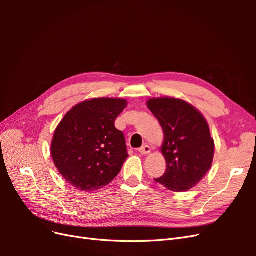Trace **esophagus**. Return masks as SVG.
I'll list each match as a JSON object with an SVG mask.
<instances>
[{"mask_svg": "<svg viewBox=\"0 0 256 256\" xmlns=\"http://www.w3.org/2000/svg\"><path fill=\"white\" fill-rule=\"evenodd\" d=\"M138 152L142 154H150V147L148 145H147V144H145V145H143L142 147H140V148H138Z\"/></svg>", "mask_w": 256, "mask_h": 256, "instance_id": "obj_1", "label": "esophagus"}]
</instances>
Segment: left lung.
Segmentation results:
<instances>
[{"mask_svg": "<svg viewBox=\"0 0 256 256\" xmlns=\"http://www.w3.org/2000/svg\"><path fill=\"white\" fill-rule=\"evenodd\" d=\"M147 106L164 129L166 171L154 182L171 191H187L212 166L214 143L208 124L194 106L175 98L150 99Z\"/></svg>", "mask_w": 256, "mask_h": 256, "instance_id": "left-lung-1", "label": "left lung"}]
</instances>
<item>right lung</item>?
Masks as SVG:
<instances>
[{
  "label": "right lung",
  "instance_id": "obj_1",
  "mask_svg": "<svg viewBox=\"0 0 256 256\" xmlns=\"http://www.w3.org/2000/svg\"><path fill=\"white\" fill-rule=\"evenodd\" d=\"M127 102L95 98L74 106L53 136L51 154L60 175L81 191H95L118 176L128 158L124 134L114 126Z\"/></svg>",
  "mask_w": 256,
  "mask_h": 256
}]
</instances>
